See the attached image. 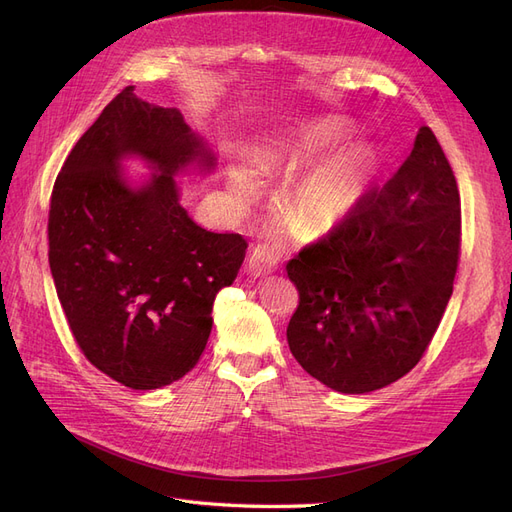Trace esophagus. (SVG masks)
Segmentation results:
<instances>
[{
  "instance_id": "obj_1",
  "label": "esophagus",
  "mask_w": 512,
  "mask_h": 512,
  "mask_svg": "<svg viewBox=\"0 0 512 512\" xmlns=\"http://www.w3.org/2000/svg\"><path fill=\"white\" fill-rule=\"evenodd\" d=\"M275 267H277V256L265 245H256L250 258H247V273H250L252 277L267 275V273L275 271Z\"/></svg>"
}]
</instances>
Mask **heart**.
Masks as SVG:
<instances>
[{"instance_id":"heart-1","label":"heart","mask_w":512,"mask_h":512,"mask_svg":"<svg viewBox=\"0 0 512 512\" xmlns=\"http://www.w3.org/2000/svg\"><path fill=\"white\" fill-rule=\"evenodd\" d=\"M346 134L348 126L342 119L327 117L312 121L294 136L290 156L299 162L316 160L324 151L342 143ZM371 168L374 162L361 147H344L329 153L309 166L292 185L288 196L292 213L312 232L337 226L359 207L371 179ZM228 185L237 200H247L254 196L258 179L250 168L239 164L232 166Z\"/></svg>"}]
</instances>
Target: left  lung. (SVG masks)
Returning a JSON list of instances; mask_svg holds the SVG:
<instances>
[{"instance_id": "obj_1", "label": "left lung", "mask_w": 512, "mask_h": 512, "mask_svg": "<svg viewBox=\"0 0 512 512\" xmlns=\"http://www.w3.org/2000/svg\"><path fill=\"white\" fill-rule=\"evenodd\" d=\"M461 250L453 168L423 126L397 173L288 265V346L309 376L361 395L406 376L444 316Z\"/></svg>"}]
</instances>
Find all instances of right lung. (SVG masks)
Segmentation results:
<instances>
[{
    "mask_svg": "<svg viewBox=\"0 0 512 512\" xmlns=\"http://www.w3.org/2000/svg\"><path fill=\"white\" fill-rule=\"evenodd\" d=\"M143 157L154 177L132 189L120 160ZM213 153L177 108L126 87L104 106L55 179L49 265L76 344L102 374L134 391L160 389L198 363L215 294L245 258L237 232L200 228L175 175Z\"/></svg>",
    "mask_w": 512,
    "mask_h": 512,
    "instance_id": "add662e5",
    "label": "right lung"
}]
</instances>
